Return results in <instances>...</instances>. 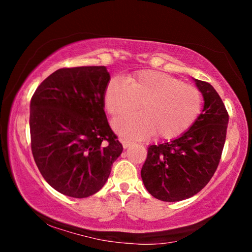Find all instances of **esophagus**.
<instances>
[{
	"label": "esophagus",
	"mask_w": 252,
	"mask_h": 252,
	"mask_svg": "<svg viewBox=\"0 0 252 252\" xmlns=\"http://www.w3.org/2000/svg\"><path fill=\"white\" fill-rule=\"evenodd\" d=\"M120 141H121L122 146H123V148H125V149L129 148L131 144H132V142L130 141V140H127V139H120Z\"/></svg>",
	"instance_id": "34e87169"
}]
</instances>
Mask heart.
Listing matches in <instances>:
<instances>
[{"label":"heart","instance_id":"b5f03b06","mask_svg":"<svg viewBox=\"0 0 252 252\" xmlns=\"http://www.w3.org/2000/svg\"><path fill=\"white\" fill-rule=\"evenodd\" d=\"M141 108L142 112L118 118L117 132L142 139L157 132L162 139H174L197 121L202 110V94L193 85L152 70L127 78L111 79L105 87L104 105L111 116H120Z\"/></svg>","mask_w":252,"mask_h":252}]
</instances>
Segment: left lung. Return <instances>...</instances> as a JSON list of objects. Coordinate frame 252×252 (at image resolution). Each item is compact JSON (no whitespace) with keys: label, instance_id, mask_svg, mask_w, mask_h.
<instances>
[{"label":"left lung","instance_id":"left-lung-1","mask_svg":"<svg viewBox=\"0 0 252 252\" xmlns=\"http://www.w3.org/2000/svg\"><path fill=\"white\" fill-rule=\"evenodd\" d=\"M203 109L193 126L170 142L148 148L141 178L152 197L176 202L197 194L210 181L220 162L229 116L212 85L194 79Z\"/></svg>","mask_w":252,"mask_h":252}]
</instances>
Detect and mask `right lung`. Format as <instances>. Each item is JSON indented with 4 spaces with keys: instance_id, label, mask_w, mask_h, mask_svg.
I'll use <instances>...</instances> for the list:
<instances>
[{
    "instance_id": "add662e5",
    "label": "right lung",
    "mask_w": 252,
    "mask_h": 252,
    "mask_svg": "<svg viewBox=\"0 0 252 252\" xmlns=\"http://www.w3.org/2000/svg\"><path fill=\"white\" fill-rule=\"evenodd\" d=\"M109 81L105 66L64 67L49 75L32 96V155L42 177L60 193H96L122 153L104 112Z\"/></svg>"
}]
</instances>
